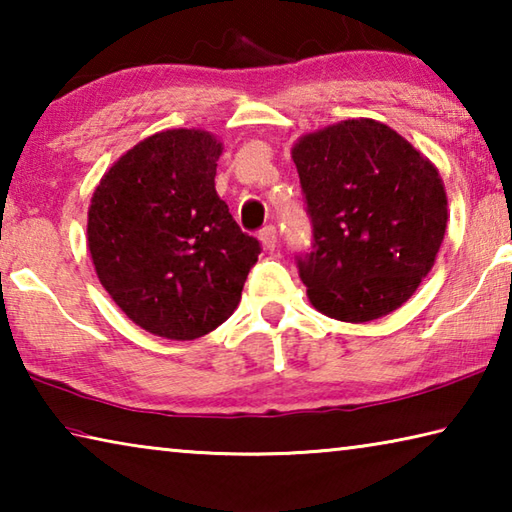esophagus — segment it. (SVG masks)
<instances>
[{"label": "esophagus", "mask_w": 512, "mask_h": 512, "mask_svg": "<svg viewBox=\"0 0 512 512\" xmlns=\"http://www.w3.org/2000/svg\"><path fill=\"white\" fill-rule=\"evenodd\" d=\"M259 241H262V246L266 250H275V246H277L275 225H266V228H262V232H259Z\"/></svg>", "instance_id": "34e87169"}]
</instances>
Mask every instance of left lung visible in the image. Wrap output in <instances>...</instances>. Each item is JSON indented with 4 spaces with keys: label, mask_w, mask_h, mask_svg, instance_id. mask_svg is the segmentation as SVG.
<instances>
[{
    "label": "left lung",
    "mask_w": 512,
    "mask_h": 512,
    "mask_svg": "<svg viewBox=\"0 0 512 512\" xmlns=\"http://www.w3.org/2000/svg\"><path fill=\"white\" fill-rule=\"evenodd\" d=\"M291 155L314 235L309 253L296 257L311 305L345 323L402 307L445 237L438 169L375 119L309 133Z\"/></svg>",
    "instance_id": "1"
}]
</instances>
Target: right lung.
Returning <instances> with one entry per match:
<instances>
[{
    "label": "right lung",
    "instance_id": "1",
    "mask_svg": "<svg viewBox=\"0 0 512 512\" xmlns=\"http://www.w3.org/2000/svg\"><path fill=\"white\" fill-rule=\"evenodd\" d=\"M221 151L205 131L155 133L92 196L88 248L103 289L135 325L171 341L225 323L262 253L216 194Z\"/></svg>",
    "mask_w": 512,
    "mask_h": 512
}]
</instances>
